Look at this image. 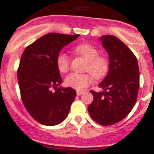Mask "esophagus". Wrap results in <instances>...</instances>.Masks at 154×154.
<instances>
[{"mask_svg":"<svg viewBox=\"0 0 154 154\" xmlns=\"http://www.w3.org/2000/svg\"><path fill=\"white\" fill-rule=\"evenodd\" d=\"M84 93V91H79L78 90V91H77V96H80V95H82Z\"/></svg>","mask_w":154,"mask_h":154,"instance_id":"obj_1","label":"esophagus"}]
</instances>
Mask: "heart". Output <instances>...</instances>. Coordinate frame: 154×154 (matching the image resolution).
I'll return each mask as SVG.
<instances>
[{
	"label": "heart",
	"mask_w": 154,
	"mask_h": 154,
	"mask_svg": "<svg viewBox=\"0 0 154 154\" xmlns=\"http://www.w3.org/2000/svg\"><path fill=\"white\" fill-rule=\"evenodd\" d=\"M76 54L82 56L87 61L86 70L90 71L95 78L100 79L108 72L109 63L107 57L99 55V51L96 47L90 44L83 43L74 48ZM56 66L60 72L64 74L69 70L70 60L65 53L61 52L56 57ZM93 82V77L90 74H77L72 73L65 78V84L69 87L82 90L88 87Z\"/></svg>",
	"instance_id": "obj_1"
}]
</instances>
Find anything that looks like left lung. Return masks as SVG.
Here are the masks:
<instances>
[{"label":"left lung","mask_w":154,"mask_h":154,"mask_svg":"<svg viewBox=\"0 0 154 154\" xmlns=\"http://www.w3.org/2000/svg\"><path fill=\"white\" fill-rule=\"evenodd\" d=\"M100 40L109 57V67L99 84L103 91H90L93 101L88 112L95 122L107 126L122 121L132 110L137 101L140 73L137 58L120 39L105 35Z\"/></svg>","instance_id":"left-lung-1"}]
</instances>
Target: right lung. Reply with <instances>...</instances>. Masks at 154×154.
<instances>
[{
	"mask_svg": "<svg viewBox=\"0 0 154 154\" xmlns=\"http://www.w3.org/2000/svg\"><path fill=\"white\" fill-rule=\"evenodd\" d=\"M79 35L46 34L26 47L21 55L17 71L21 99L30 116L40 124L56 125L68 115L77 93L70 87H59L62 79L56 57ZM52 88L55 92L51 91Z\"/></svg>",
	"mask_w": 154,
	"mask_h": 154,
	"instance_id": "obj_1",
	"label": "right lung"
}]
</instances>
